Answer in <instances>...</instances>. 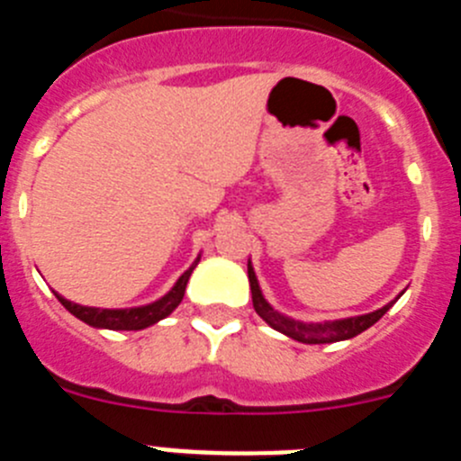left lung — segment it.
<instances>
[{
	"label": "left lung",
	"mask_w": 461,
	"mask_h": 461,
	"mask_svg": "<svg viewBox=\"0 0 461 461\" xmlns=\"http://www.w3.org/2000/svg\"><path fill=\"white\" fill-rule=\"evenodd\" d=\"M247 272H249V286H251V303H254L256 313L260 319L266 321L270 328H275L281 335L291 337L295 341H303V344H335V341L353 339L360 332H365L367 328H372L383 313L388 312L394 304L402 293L394 297L393 303H388L385 307L376 309L372 313H362V316H351V319H339V321H323V323H304V321H295L291 316H284V313L276 312L275 307H270L266 297H263V291L258 286V279H256L254 266L251 260L247 263Z\"/></svg>",
	"instance_id": "left-lung-1"
}]
</instances>
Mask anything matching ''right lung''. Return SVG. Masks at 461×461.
Masks as SVG:
<instances>
[{
    "label": "right lung",
    "instance_id": "right-lung-1",
    "mask_svg": "<svg viewBox=\"0 0 461 461\" xmlns=\"http://www.w3.org/2000/svg\"><path fill=\"white\" fill-rule=\"evenodd\" d=\"M201 254L198 258L191 263L189 270L175 281V286L166 293L164 297H158L157 303L142 304V307H131V309H101V307H83V304H76L67 297H62L59 293H55L57 300L67 307V312H71L76 319H80L83 323L92 325V328H104V330H145L149 325L158 323L161 319H166L168 313H173L177 309V304L182 303L186 291V281H189L191 272L198 266Z\"/></svg>",
    "mask_w": 461,
    "mask_h": 461
}]
</instances>
